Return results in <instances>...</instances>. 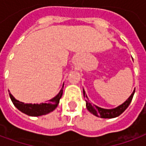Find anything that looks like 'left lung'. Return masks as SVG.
<instances>
[{"mask_svg": "<svg viewBox=\"0 0 146 146\" xmlns=\"http://www.w3.org/2000/svg\"><path fill=\"white\" fill-rule=\"evenodd\" d=\"M135 90L133 92L131 95L128 98V99L123 102L122 105L119 106L118 107L115 108V109H112V110H106V109H102L95 106V105H92V103L89 102L88 98V96L85 95V92L84 91V96L86 98V107L88 109L90 113H92V114H94L96 116L101 117V118H114L116 116H119L121 113H123L127 108L128 107V106L131 103L134 94H135Z\"/></svg>", "mask_w": 146, "mask_h": 146, "instance_id": "8db88e82", "label": "left lung"}]
</instances>
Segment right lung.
Here are the masks:
<instances>
[{
	"instance_id": "obj_1",
	"label": "right lung",
	"mask_w": 146,
	"mask_h": 146,
	"mask_svg": "<svg viewBox=\"0 0 146 146\" xmlns=\"http://www.w3.org/2000/svg\"><path fill=\"white\" fill-rule=\"evenodd\" d=\"M62 89H63V86H62ZM62 89L54 98L49 100L48 103L25 104L23 102H21L16 100L10 93H9V96H10L11 102H13L15 106L19 110H20L21 112H23V113L29 115V116H38L49 113L57 107V106L59 103V100H60L61 97L62 95Z\"/></svg>"
}]
</instances>
